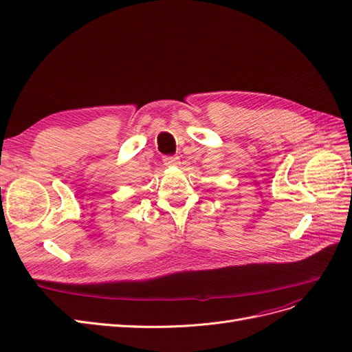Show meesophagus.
<instances>
[{
	"label": "esophagus",
	"instance_id": "1",
	"mask_svg": "<svg viewBox=\"0 0 352 352\" xmlns=\"http://www.w3.org/2000/svg\"><path fill=\"white\" fill-rule=\"evenodd\" d=\"M163 162L166 166H176V164H179V157L177 155H164Z\"/></svg>",
	"mask_w": 352,
	"mask_h": 352
}]
</instances>
